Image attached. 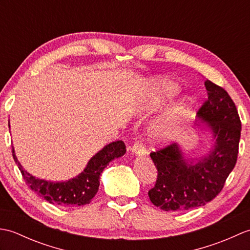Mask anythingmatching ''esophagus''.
I'll return each instance as SVG.
<instances>
[{"label":"esophagus","instance_id":"obj_1","mask_svg":"<svg viewBox=\"0 0 250 250\" xmlns=\"http://www.w3.org/2000/svg\"><path fill=\"white\" fill-rule=\"evenodd\" d=\"M132 151H133L135 155H139V156L144 155L145 148H144V145H143V143H141L140 141H135L133 146H132Z\"/></svg>","mask_w":250,"mask_h":250}]
</instances>
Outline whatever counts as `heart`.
<instances>
[{"mask_svg": "<svg viewBox=\"0 0 250 250\" xmlns=\"http://www.w3.org/2000/svg\"><path fill=\"white\" fill-rule=\"evenodd\" d=\"M156 89L159 92L168 95L176 92L178 90V86L173 82L162 81L156 83ZM183 110V106H176V107L173 109V114H180ZM171 135L172 130L169 129L167 125H158L151 131L150 140L155 143V144H164V143H167L169 140Z\"/></svg>", "mask_w": 250, "mask_h": 250, "instance_id": "obj_1", "label": "heart"}]
</instances>
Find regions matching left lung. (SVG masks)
Wrapping results in <instances>:
<instances>
[{"label": "left lung", "mask_w": 250, "mask_h": 250, "mask_svg": "<svg viewBox=\"0 0 250 250\" xmlns=\"http://www.w3.org/2000/svg\"><path fill=\"white\" fill-rule=\"evenodd\" d=\"M205 87L208 98L198 114L216 137L209 155L188 162L176 143L150 152L158 175L148 195L162 210L183 211L208 203L221 192L236 164L242 130L236 106L218 84L207 79Z\"/></svg>", "instance_id": "left-lung-1"}]
</instances>
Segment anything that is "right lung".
Masks as SVG:
<instances>
[{
	"label": "right lung",
	"mask_w": 250,
	"mask_h": 250,
	"mask_svg": "<svg viewBox=\"0 0 250 250\" xmlns=\"http://www.w3.org/2000/svg\"><path fill=\"white\" fill-rule=\"evenodd\" d=\"M13 157L17 164L25 183L35 192L43 196L51 204L61 206H81L89 204L97 194L100 186V175L107 164L116 158L125 155V145L122 141H116L106 145L102 150L94 155L88 162L83 172L67 182L51 183L44 179H39L24 171L15 156Z\"/></svg>",
	"instance_id": "obj_1"
}]
</instances>
